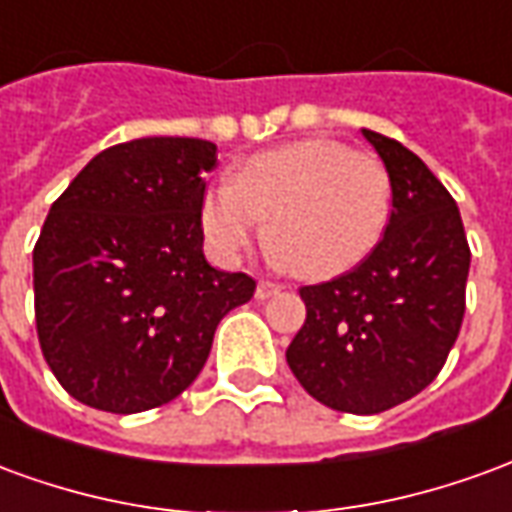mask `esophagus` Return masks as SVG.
<instances>
[{
    "mask_svg": "<svg viewBox=\"0 0 512 512\" xmlns=\"http://www.w3.org/2000/svg\"><path fill=\"white\" fill-rule=\"evenodd\" d=\"M279 290H282V288H279L277 282H266V279H263V282H257L255 296L260 301H266V299H271V296H277Z\"/></svg>",
    "mask_w": 512,
    "mask_h": 512,
    "instance_id": "1",
    "label": "esophagus"
}]
</instances>
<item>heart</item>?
<instances>
[{
  "instance_id": "heart-1",
  "label": "heart",
  "mask_w": 512,
  "mask_h": 512,
  "mask_svg": "<svg viewBox=\"0 0 512 512\" xmlns=\"http://www.w3.org/2000/svg\"><path fill=\"white\" fill-rule=\"evenodd\" d=\"M389 213L392 178L381 158L332 139H304L249 158L233 183L208 189L202 230L213 252L235 263L268 216L282 260L307 277H329L373 252Z\"/></svg>"
}]
</instances>
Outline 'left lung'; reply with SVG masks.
I'll return each instance as SVG.
<instances>
[{
  "label": "left lung",
  "instance_id": "obj_1",
  "mask_svg": "<svg viewBox=\"0 0 512 512\" xmlns=\"http://www.w3.org/2000/svg\"><path fill=\"white\" fill-rule=\"evenodd\" d=\"M392 178L381 244L343 277L301 288L307 321L288 365L315 400L381 414L439 376L461 332L469 244L461 211L425 161L362 128Z\"/></svg>",
  "mask_w": 512,
  "mask_h": 512
}]
</instances>
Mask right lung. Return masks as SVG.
<instances>
[{
  "instance_id": "obj_1",
  "label": "right lung",
  "mask_w": 512,
  "mask_h": 512,
  "mask_svg": "<svg viewBox=\"0 0 512 512\" xmlns=\"http://www.w3.org/2000/svg\"><path fill=\"white\" fill-rule=\"evenodd\" d=\"M216 145L145 136L106 147L51 205L32 252L35 321L51 373L84 406L136 414L200 376L224 315L255 279L202 252Z\"/></svg>"
}]
</instances>
